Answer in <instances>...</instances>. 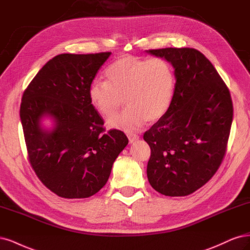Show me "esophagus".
<instances>
[{"label":"esophagus","mask_w":250,"mask_h":250,"mask_svg":"<svg viewBox=\"0 0 250 250\" xmlns=\"http://www.w3.org/2000/svg\"><path fill=\"white\" fill-rule=\"evenodd\" d=\"M127 137H128V141H130V143H134L136 140L139 139V136L136 134H128Z\"/></svg>","instance_id":"esophagus-1"}]
</instances>
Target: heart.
Instances as JSON below:
<instances>
[{
	"mask_svg": "<svg viewBox=\"0 0 250 250\" xmlns=\"http://www.w3.org/2000/svg\"><path fill=\"white\" fill-rule=\"evenodd\" d=\"M104 81L94 80L88 88L92 108L103 117H110L123 99L127 107L108 119L110 128L136 132L146 120L155 123L162 118L172 102L174 75L164 59L122 56L104 70Z\"/></svg>",
	"mask_w": 250,
	"mask_h": 250,
	"instance_id": "heart-1",
	"label": "heart"
}]
</instances>
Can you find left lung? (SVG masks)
Segmentation results:
<instances>
[{
	"mask_svg": "<svg viewBox=\"0 0 250 250\" xmlns=\"http://www.w3.org/2000/svg\"><path fill=\"white\" fill-rule=\"evenodd\" d=\"M146 53L174 68L170 107L143 135L151 154L150 186L166 196H186L210 180L220 166L232 122V103L213 64L190 47Z\"/></svg>",
	"mask_w": 250,
	"mask_h": 250,
	"instance_id": "8db88e82",
	"label": "left lung"
}]
</instances>
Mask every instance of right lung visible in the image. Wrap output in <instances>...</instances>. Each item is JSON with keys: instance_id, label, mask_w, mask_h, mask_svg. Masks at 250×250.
I'll return each instance as SVG.
<instances>
[{"instance_id": "right-lung-1", "label": "right lung", "mask_w": 250, "mask_h": 250, "mask_svg": "<svg viewBox=\"0 0 250 250\" xmlns=\"http://www.w3.org/2000/svg\"><path fill=\"white\" fill-rule=\"evenodd\" d=\"M111 53L61 54L46 62L23 92L21 122L32 168L63 198H87L106 183L127 146L124 132L104 133L88 88ZM44 119L52 125L45 127Z\"/></svg>"}]
</instances>
